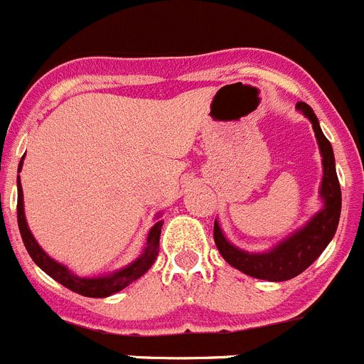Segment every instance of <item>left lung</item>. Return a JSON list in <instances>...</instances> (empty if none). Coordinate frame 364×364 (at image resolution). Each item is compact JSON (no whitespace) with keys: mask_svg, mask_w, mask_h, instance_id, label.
<instances>
[{"mask_svg":"<svg viewBox=\"0 0 364 364\" xmlns=\"http://www.w3.org/2000/svg\"><path fill=\"white\" fill-rule=\"evenodd\" d=\"M296 107L311 121L312 130L316 135L318 149L322 154L323 176L322 184H320L322 208L318 210L303 227L288 234L287 238H283L272 249L262 251V253H249V251H243V249L232 245L219 227L218 219L214 223V240L221 257L232 268L240 269L249 277L273 281V283L288 281V279L297 277L299 273L305 272L329 245L337 232L338 219H341L342 195L331 143L323 135L312 107L307 106L305 102H297Z\"/></svg>","mask_w":364,"mask_h":364,"instance_id":"8db88e82","label":"left lung"}]
</instances>
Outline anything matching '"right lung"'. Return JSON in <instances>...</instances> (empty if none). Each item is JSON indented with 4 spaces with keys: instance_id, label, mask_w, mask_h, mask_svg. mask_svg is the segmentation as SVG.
<instances>
[{
    "instance_id": "obj_1",
    "label": "right lung",
    "mask_w": 364,
    "mask_h": 364,
    "mask_svg": "<svg viewBox=\"0 0 364 364\" xmlns=\"http://www.w3.org/2000/svg\"><path fill=\"white\" fill-rule=\"evenodd\" d=\"M23 158L18 165V173L22 171ZM18 227H20V234H22L23 245H26L27 253L33 258V262L37 264L38 268L44 273H48L50 277L55 279L57 283H61L63 287L70 288L72 292L81 294L87 297H107L111 294L121 292L122 288H126L130 283L137 281L141 275H145L149 268L154 264V258L158 257V247H160V234H161V214L156 215V223L152 225V229L149 230L146 236V243L141 255L135 258L134 262H130L124 268L117 269L107 275H98V277H80L76 273L67 268L65 264L57 262L55 258H52L44 249L38 245L33 232L29 230V225L26 221V212H23V191L22 184H20V176H18Z\"/></svg>"
}]
</instances>
